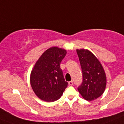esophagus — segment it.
I'll return each mask as SVG.
<instances>
[{
  "instance_id": "34e87169",
  "label": "esophagus",
  "mask_w": 124,
  "mask_h": 124,
  "mask_svg": "<svg viewBox=\"0 0 124 124\" xmlns=\"http://www.w3.org/2000/svg\"><path fill=\"white\" fill-rule=\"evenodd\" d=\"M68 84H69V85H70V86H73V81H70L68 83Z\"/></svg>"
}]
</instances>
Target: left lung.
Segmentation results:
<instances>
[{
	"mask_svg": "<svg viewBox=\"0 0 124 124\" xmlns=\"http://www.w3.org/2000/svg\"><path fill=\"white\" fill-rule=\"evenodd\" d=\"M83 72V82L78 88L84 99L93 101L102 94L106 86V76L98 59L87 50H76Z\"/></svg>",
	"mask_w": 124,
	"mask_h": 124,
	"instance_id": "left-lung-1",
	"label": "left lung"
}]
</instances>
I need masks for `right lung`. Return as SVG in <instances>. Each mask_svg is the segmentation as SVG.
<instances>
[{
    "instance_id": "add662e5",
    "label": "right lung",
    "mask_w": 124,
    "mask_h": 124,
    "mask_svg": "<svg viewBox=\"0 0 124 124\" xmlns=\"http://www.w3.org/2000/svg\"><path fill=\"white\" fill-rule=\"evenodd\" d=\"M66 50L51 47L46 50L36 62L30 74V84L35 94L46 102L58 100L68 83L65 81L60 63Z\"/></svg>"
}]
</instances>
